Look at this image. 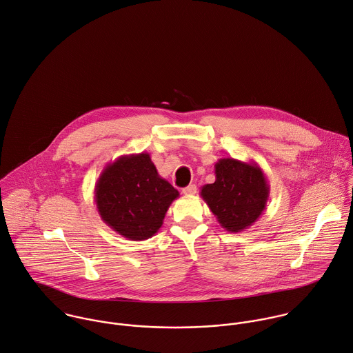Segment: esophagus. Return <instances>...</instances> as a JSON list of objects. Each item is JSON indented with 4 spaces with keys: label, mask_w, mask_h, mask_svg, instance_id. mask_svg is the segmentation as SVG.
I'll return each instance as SVG.
<instances>
[{
    "label": "esophagus",
    "mask_w": 353,
    "mask_h": 353,
    "mask_svg": "<svg viewBox=\"0 0 353 353\" xmlns=\"http://www.w3.org/2000/svg\"><path fill=\"white\" fill-rule=\"evenodd\" d=\"M182 193L186 194V196H193V194L197 193V186L196 185H189V186L182 189Z\"/></svg>",
    "instance_id": "esophagus-1"
}]
</instances>
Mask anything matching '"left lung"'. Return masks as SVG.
I'll list each match as a JSON object with an SVG mask.
<instances>
[{
    "label": "left lung",
    "instance_id": "left-lung-1",
    "mask_svg": "<svg viewBox=\"0 0 353 353\" xmlns=\"http://www.w3.org/2000/svg\"><path fill=\"white\" fill-rule=\"evenodd\" d=\"M215 178L214 183L201 188L200 196L219 225L230 233L250 228L265 211L270 196V185L260 165L223 157L215 164Z\"/></svg>",
    "mask_w": 353,
    "mask_h": 353
}]
</instances>
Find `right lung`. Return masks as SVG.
I'll return each mask as SVG.
<instances>
[{
  "instance_id": "1",
  "label": "right lung",
  "mask_w": 353,
  "mask_h": 353,
  "mask_svg": "<svg viewBox=\"0 0 353 353\" xmlns=\"http://www.w3.org/2000/svg\"><path fill=\"white\" fill-rule=\"evenodd\" d=\"M179 192L161 178L149 153L124 154L107 164L94 188V203L103 222L130 239L156 234Z\"/></svg>"
}]
</instances>
